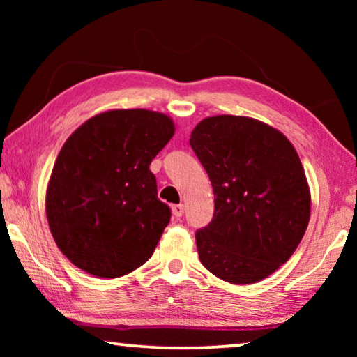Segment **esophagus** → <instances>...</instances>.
I'll return each mask as SVG.
<instances>
[{
    "mask_svg": "<svg viewBox=\"0 0 357 357\" xmlns=\"http://www.w3.org/2000/svg\"><path fill=\"white\" fill-rule=\"evenodd\" d=\"M172 213L174 217H183L184 214V204H174L172 208Z\"/></svg>",
    "mask_w": 357,
    "mask_h": 357,
    "instance_id": "esophagus-1",
    "label": "esophagus"
}]
</instances>
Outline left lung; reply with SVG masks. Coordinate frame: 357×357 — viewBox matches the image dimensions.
I'll use <instances>...</instances> for the list:
<instances>
[{
	"mask_svg": "<svg viewBox=\"0 0 357 357\" xmlns=\"http://www.w3.org/2000/svg\"><path fill=\"white\" fill-rule=\"evenodd\" d=\"M190 146L214 190V217L195 234L209 273L233 285L274 274L298 249L310 220V187L291 142L263 121L202 119Z\"/></svg>",
	"mask_w": 357,
	"mask_h": 357,
	"instance_id": "obj_1",
	"label": "left lung"
}]
</instances>
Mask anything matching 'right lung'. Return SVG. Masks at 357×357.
Here are the masks:
<instances>
[{"mask_svg":"<svg viewBox=\"0 0 357 357\" xmlns=\"http://www.w3.org/2000/svg\"><path fill=\"white\" fill-rule=\"evenodd\" d=\"M173 119L144 108L94 114L72 132L45 192L48 228L78 269L118 279L146 263L170 222L151 162L174 135Z\"/></svg>","mask_w":357,"mask_h":357,"instance_id":"1","label":"right lung"}]
</instances>
